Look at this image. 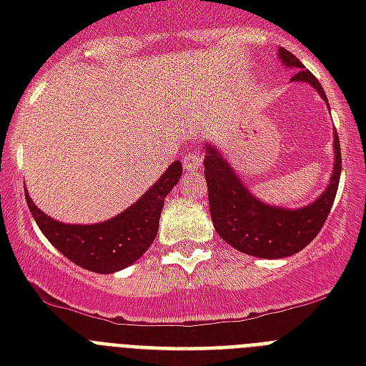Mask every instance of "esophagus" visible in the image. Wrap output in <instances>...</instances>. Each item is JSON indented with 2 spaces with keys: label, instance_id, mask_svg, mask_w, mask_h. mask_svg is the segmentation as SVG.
Segmentation results:
<instances>
[{
  "label": "esophagus",
  "instance_id": "esophagus-1",
  "mask_svg": "<svg viewBox=\"0 0 366 366\" xmlns=\"http://www.w3.org/2000/svg\"><path fill=\"white\" fill-rule=\"evenodd\" d=\"M203 159H205V155H203L201 149H192V152H188L186 157H184V169H186V171H199L201 165H203Z\"/></svg>",
  "mask_w": 366,
  "mask_h": 366
}]
</instances>
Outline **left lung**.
<instances>
[{
    "instance_id": "1",
    "label": "left lung",
    "mask_w": 366,
    "mask_h": 366,
    "mask_svg": "<svg viewBox=\"0 0 366 366\" xmlns=\"http://www.w3.org/2000/svg\"><path fill=\"white\" fill-rule=\"evenodd\" d=\"M279 60L287 68H295L290 81L310 83L329 104L317 77L287 49L279 47ZM205 178L209 192V209L217 234L239 252L258 258H285L300 252L315 239L329 217L340 182L342 154L340 140L335 134V167L329 186L310 205L300 209H283L267 205L241 182L235 169L224 159L212 144L205 146Z\"/></svg>"
}]
</instances>
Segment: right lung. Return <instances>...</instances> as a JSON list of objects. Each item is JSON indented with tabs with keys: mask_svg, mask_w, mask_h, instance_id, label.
Wrapping results in <instances>:
<instances>
[{
	"mask_svg": "<svg viewBox=\"0 0 366 366\" xmlns=\"http://www.w3.org/2000/svg\"><path fill=\"white\" fill-rule=\"evenodd\" d=\"M182 177L174 161L146 194L117 217L100 224H62L39 211L26 192L31 217L59 252L94 273H114L131 266L154 243L167 194Z\"/></svg>",
	"mask_w": 366,
	"mask_h": 366,
	"instance_id": "right-lung-1",
	"label": "right lung"
}]
</instances>
